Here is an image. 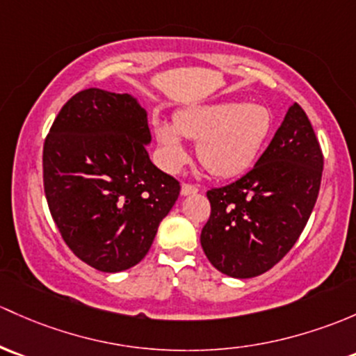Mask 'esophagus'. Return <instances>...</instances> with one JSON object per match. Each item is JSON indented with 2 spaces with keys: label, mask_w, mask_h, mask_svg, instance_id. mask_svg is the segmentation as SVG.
I'll return each instance as SVG.
<instances>
[{
  "label": "esophagus",
  "mask_w": 356,
  "mask_h": 356,
  "mask_svg": "<svg viewBox=\"0 0 356 356\" xmlns=\"http://www.w3.org/2000/svg\"><path fill=\"white\" fill-rule=\"evenodd\" d=\"M197 193V188L194 184H189V182H184L181 188V194L182 196H188V194H194Z\"/></svg>",
  "instance_id": "1"
}]
</instances>
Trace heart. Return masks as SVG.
I'll return each instance as SVG.
<instances>
[{
  "label": "heart",
  "mask_w": 356,
  "mask_h": 356,
  "mask_svg": "<svg viewBox=\"0 0 356 356\" xmlns=\"http://www.w3.org/2000/svg\"><path fill=\"white\" fill-rule=\"evenodd\" d=\"M273 119L257 104L222 102L189 107L179 112L174 124L159 121L155 134L162 148L163 163L177 170L184 163L182 138L196 141V156L213 177H234L254 163L271 133Z\"/></svg>",
  "instance_id": "1"
}]
</instances>
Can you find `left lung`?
Returning <instances> with one entry per match:
<instances>
[{
	"mask_svg": "<svg viewBox=\"0 0 356 356\" xmlns=\"http://www.w3.org/2000/svg\"><path fill=\"white\" fill-rule=\"evenodd\" d=\"M323 165L319 140L295 102L256 165L207 193L211 213L201 247L209 263L234 278L259 276L280 263L309 222Z\"/></svg>",
	"mask_w": 356,
	"mask_h": 356,
	"instance_id": "obj_1",
	"label": "left lung"
}]
</instances>
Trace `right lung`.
Segmentation results:
<instances>
[{"instance_id": "1", "label": "right lung", "mask_w": 356, "mask_h": 356, "mask_svg": "<svg viewBox=\"0 0 356 356\" xmlns=\"http://www.w3.org/2000/svg\"><path fill=\"white\" fill-rule=\"evenodd\" d=\"M147 111L128 95L87 88L63 106L44 141L47 207L63 241L88 266L140 263L181 193L149 160Z\"/></svg>"}]
</instances>
